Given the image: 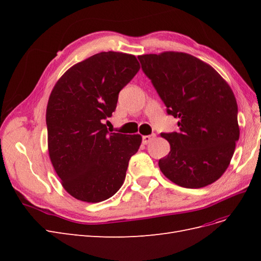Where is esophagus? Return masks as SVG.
Here are the masks:
<instances>
[{"label":"esophagus","mask_w":261,"mask_h":261,"mask_svg":"<svg viewBox=\"0 0 261 261\" xmlns=\"http://www.w3.org/2000/svg\"><path fill=\"white\" fill-rule=\"evenodd\" d=\"M154 138V134L153 135H147V136H143V144L144 145H148L150 141Z\"/></svg>","instance_id":"esophagus-1"}]
</instances>
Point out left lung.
Returning <instances> with one entry per match:
<instances>
[{"label":"left lung","instance_id":"8db88e82","mask_svg":"<svg viewBox=\"0 0 261 261\" xmlns=\"http://www.w3.org/2000/svg\"><path fill=\"white\" fill-rule=\"evenodd\" d=\"M138 59L167 112L178 118V133L161 134L171 148L159 160L161 172L181 187L212 184L227 169L240 138L231 87L215 68L191 54L167 51Z\"/></svg>","mask_w":261,"mask_h":261}]
</instances>
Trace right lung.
<instances>
[{
    "mask_svg": "<svg viewBox=\"0 0 261 261\" xmlns=\"http://www.w3.org/2000/svg\"><path fill=\"white\" fill-rule=\"evenodd\" d=\"M140 68L135 55L101 52L62 75L46 107L48 150L62 186L74 198L100 202L124 183L140 135L109 133L118 92Z\"/></svg>",
    "mask_w": 261,
    "mask_h": 261,
    "instance_id": "obj_1",
    "label": "right lung"
}]
</instances>
